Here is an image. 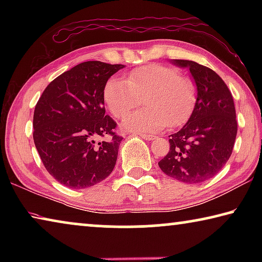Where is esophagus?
<instances>
[{"label":"esophagus","instance_id":"34e87169","mask_svg":"<svg viewBox=\"0 0 262 262\" xmlns=\"http://www.w3.org/2000/svg\"><path fill=\"white\" fill-rule=\"evenodd\" d=\"M141 137H143L144 140H148V141H151V140H155L156 139V136L155 135H150V134H143V133H140L139 134Z\"/></svg>","mask_w":262,"mask_h":262}]
</instances>
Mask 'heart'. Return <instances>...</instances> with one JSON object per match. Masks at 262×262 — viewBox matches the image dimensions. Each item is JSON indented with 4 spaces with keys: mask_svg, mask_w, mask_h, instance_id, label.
<instances>
[{
    "mask_svg": "<svg viewBox=\"0 0 262 262\" xmlns=\"http://www.w3.org/2000/svg\"><path fill=\"white\" fill-rule=\"evenodd\" d=\"M106 107L118 119L125 118L144 97V110L128 115L126 129L157 132L187 120L196 103V85L168 66L151 63L133 69L126 79L112 77L103 91Z\"/></svg>",
    "mask_w": 262,
    "mask_h": 262,
    "instance_id": "1",
    "label": "heart"
}]
</instances>
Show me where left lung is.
<instances>
[{
    "label": "left lung",
    "mask_w": 262,
    "mask_h": 262,
    "mask_svg": "<svg viewBox=\"0 0 262 262\" xmlns=\"http://www.w3.org/2000/svg\"><path fill=\"white\" fill-rule=\"evenodd\" d=\"M187 67L198 88V98L187 123L170 137V151L158 162L171 178L199 184L219 173L231 156L237 136L231 91L214 70L194 61L174 60Z\"/></svg>",
    "instance_id": "left-lung-1"
}]
</instances>
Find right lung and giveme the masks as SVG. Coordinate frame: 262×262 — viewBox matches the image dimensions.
<instances>
[{
  "label": "right lung",
  "instance_id": "add662e5",
  "mask_svg": "<svg viewBox=\"0 0 262 262\" xmlns=\"http://www.w3.org/2000/svg\"><path fill=\"white\" fill-rule=\"evenodd\" d=\"M122 64L86 61L48 84L33 115V140L43 166L70 188H86L113 171L122 136L105 114L106 82ZM98 137L108 140L96 141Z\"/></svg>",
  "mask_w": 262,
  "mask_h": 262
}]
</instances>
